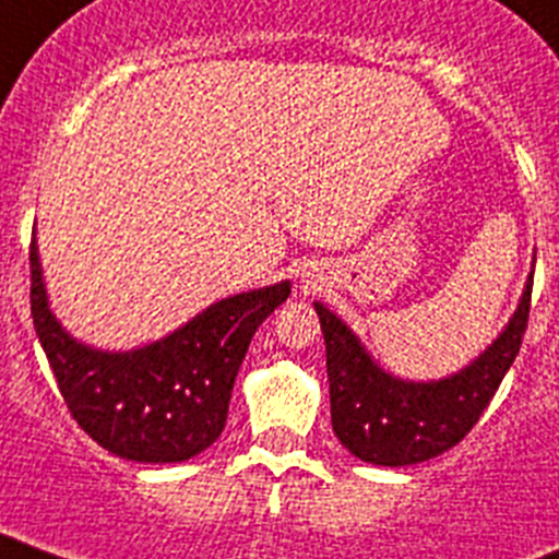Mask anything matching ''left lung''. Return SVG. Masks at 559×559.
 <instances>
[{
    "label": "left lung",
    "instance_id": "8db88e82",
    "mask_svg": "<svg viewBox=\"0 0 559 559\" xmlns=\"http://www.w3.org/2000/svg\"><path fill=\"white\" fill-rule=\"evenodd\" d=\"M532 278L504 334L471 367L451 379L412 384L381 373L350 329L325 306L314 304L325 336L331 386V426L354 456L373 465H415L474 429L515 361L530 323Z\"/></svg>",
    "mask_w": 559,
    "mask_h": 559
}]
</instances>
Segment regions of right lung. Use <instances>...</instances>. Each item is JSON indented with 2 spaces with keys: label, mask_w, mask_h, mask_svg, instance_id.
<instances>
[{
  "label": "right lung",
  "mask_w": 559,
  "mask_h": 559,
  "mask_svg": "<svg viewBox=\"0 0 559 559\" xmlns=\"http://www.w3.org/2000/svg\"><path fill=\"white\" fill-rule=\"evenodd\" d=\"M289 281L219 300L167 340L103 354L60 329L29 242V314L58 390L85 435L133 462H183L217 440L248 345Z\"/></svg>",
  "instance_id": "obj_1"
}]
</instances>
